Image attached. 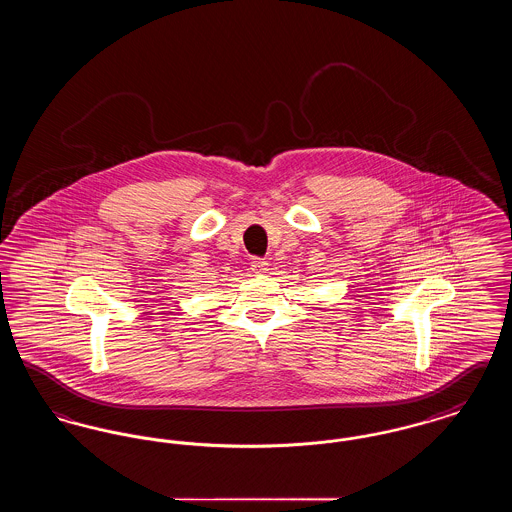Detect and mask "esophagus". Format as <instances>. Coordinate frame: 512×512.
Masks as SVG:
<instances>
[{"label":"esophagus","mask_w":512,"mask_h":512,"mask_svg":"<svg viewBox=\"0 0 512 512\" xmlns=\"http://www.w3.org/2000/svg\"><path fill=\"white\" fill-rule=\"evenodd\" d=\"M267 259H261V257H255L253 261H251V270L255 272V274H265L267 272Z\"/></svg>","instance_id":"34e87169"}]
</instances>
